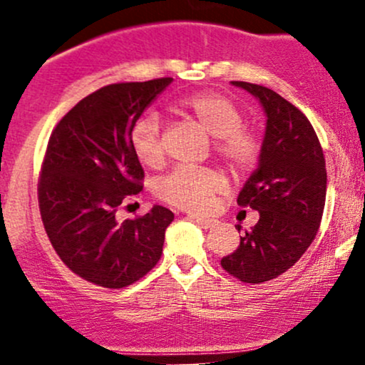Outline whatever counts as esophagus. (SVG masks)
Segmentation results:
<instances>
[{
  "mask_svg": "<svg viewBox=\"0 0 365 365\" xmlns=\"http://www.w3.org/2000/svg\"><path fill=\"white\" fill-rule=\"evenodd\" d=\"M188 217H190L194 223H197L200 226V228H204V230L212 228V226L217 225V221L212 220V217H200V216H195V215H188Z\"/></svg>",
  "mask_w": 365,
  "mask_h": 365,
  "instance_id": "obj_1",
  "label": "esophagus"
}]
</instances>
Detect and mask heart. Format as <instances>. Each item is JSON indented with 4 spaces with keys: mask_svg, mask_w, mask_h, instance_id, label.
Listing matches in <instances>:
<instances>
[{
    "mask_svg": "<svg viewBox=\"0 0 365 365\" xmlns=\"http://www.w3.org/2000/svg\"><path fill=\"white\" fill-rule=\"evenodd\" d=\"M178 110L190 115L215 139V154L233 173H245L261 158V140L244 127L245 116L235 103L215 92H199L178 101ZM133 154L145 166H158L165 150L161 140V120L156 113H145L130 130ZM225 180L207 168L178 166L156 185L161 200L185 211H206L215 195L223 192Z\"/></svg>",
    "mask_w": 365,
    "mask_h": 365,
    "instance_id": "1",
    "label": "heart"
}]
</instances>
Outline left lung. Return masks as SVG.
Segmentation results:
<instances>
[{
	"label": "left lung",
	"mask_w": 365,
	"mask_h": 365,
	"mask_svg": "<svg viewBox=\"0 0 365 365\" xmlns=\"http://www.w3.org/2000/svg\"><path fill=\"white\" fill-rule=\"evenodd\" d=\"M266 113L261 158L238 194V206L259 211V221L221 259L226 273L244 283L278 278L302 257L317 235L326 202V161L311 121L267 87L232 82ZM235 228L240 233L242 226Z\"/></svg>",
	"instance_id": "8db88e82"
}]
</instances>
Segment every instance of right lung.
Segmentation results:
<instances>
[{"label": "right lung", "mask_w": 365, "mask_h": 365, "mask_svg": "<svg viewBox=\"0 0 365 365\" xmlns=\"http://www.w3.org/2000/svg\"><path fill=\"white\" fill-rule=\"evenodd\" d=\"M171 77L111 83L83 98L53 130L37 197L53 249L65 266L104 288L135 283L156 266L173 212L118 221L116 211L142 190L144 170L130 130Z\"/></svg>", "instance_id": "1"}]
</instances>
